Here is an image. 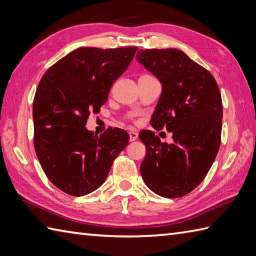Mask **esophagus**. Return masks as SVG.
Here are the masks:
<instances>
[{
    "mask_svg": "<svg viewBox=\"0 0 256 256\" xmlns=\"http://www.w3.org/2000/svg\"><path fill=\"white\" fill-rule=\"evenodd\" d=\"M137 138H138L137 132H129V140H130V142H134V140Z\"/></svg>",
    "mask_w": 256,
    "mask_h": 256,
    "instance_id": "34e87169",
    "label": "esophagus"
}]
</instances>
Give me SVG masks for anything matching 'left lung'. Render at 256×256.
<instances>
[{
    "label": "left lung",
    "instance_id": "left-lung-1",
    "mask_svg": "<svg viewBox=\"0 0 256 256\" xmlns=\"http://www.w3.org/2000/svg\"><path fill=\"white\" fill-rule=\"evenodd\" d=\"M136 58L162 86L151 126L166 127L174 139L164 144L150 130L139 134L146 146L140 174L158 196H184L206 178L220 148L218 86L210 72L176 48L140 50Z\"/></svg>",
    "mask_w": 256,
    "mask_h": 256
}]
</instances>
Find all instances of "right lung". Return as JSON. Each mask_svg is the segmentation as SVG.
<instances>
[{"label": "right lung", "instance_id": "1", "mask_svg": "<svg viewBox=\"0 0 256 256\" xmlns=\"http://www.w3.org/2000/svg\"><path fill=\"white\" fill-rule=\"evenodd\" d=\"M137 50L77 48L42 77L33 102L34 147L46 176L67 194L82 196L98 189L128 144L122 129L97 136L85 126Z\"/></svg>", "mask_w": 256, "mask_h": 256}]
</instances>
